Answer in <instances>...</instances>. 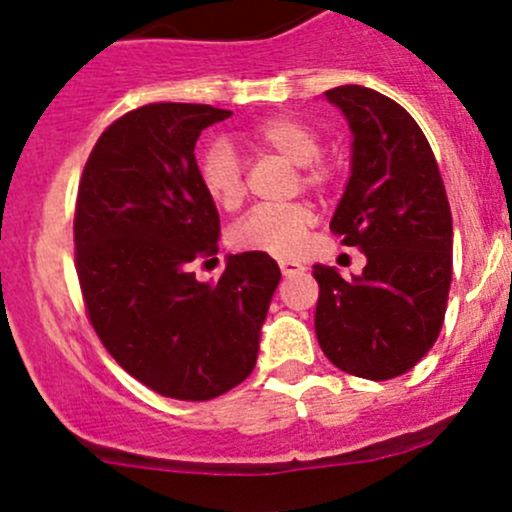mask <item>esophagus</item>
<instances>
[{
	"instance_id": "1",
	"label": "esophagus",
	"mask_w": 512,
	"mask_h": 512,
	"mask_svg": "<svg viewBox=\"0 0 512 512\" xmlns=\"http://www.w3.org/2000/svg\"><path fill=\"white\" fill-rule=\"evenodd\" d=\"M277 265H280L282 275L289 277V275H297V272H302L304 267L299 265V262H292V260H277Z\"/></svg>"
}]
</instances>
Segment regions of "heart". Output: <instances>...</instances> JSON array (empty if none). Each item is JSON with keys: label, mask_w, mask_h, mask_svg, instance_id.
<instances>
[{"label": "heart", "mask_w": 512, "mask_h": 512, "mask_svg": "<svg viewBox=\"0 0 512 512\" xmlns=\"http://www.w3.org/2000/svg\"><path fill=\"white\" fill-rule=\"evenodd\" d=\"M252 148L289 160L297 165L299 180L317 193H327L334 185L337 170L322 158V133L297 116H272L255 123L245 133ZM198 178L205 195L218 208L235 210L245 198V173L232 146L225 141L205 148L198 163ZM317 223L312 205L289 203L282 208H255L240 223L232 225L230 245L240 252H262V255L289 257L302 250L309 230Z\"/></svg>", "instance_id": "b5f03b06"}]
</instances>
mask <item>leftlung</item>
<instances>
[{
  "label": "left lung",
  "instance_id": "8db88e82",
  "mask_svg": "<svg viewBox=\"0 0 512 512\" xmlns=\"http://www.w3.org/2000/svg\"><path fill=\"white\" fill-rule=\"evenodd\" d=\"M327 98L354 133L352 178L329 230L359 247L352 282L314 265V332L337 369L386 381L414 369L436 344L453 275V220L436 156L411 113L366 86Z\"/></svg>",
  "mask_w": 512,
  "mask_h": 512
}]
</instances>
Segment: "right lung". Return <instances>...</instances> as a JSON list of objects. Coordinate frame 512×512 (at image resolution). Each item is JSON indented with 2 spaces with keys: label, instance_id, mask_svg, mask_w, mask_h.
<instances>
[{
  "label": "right lung",
  "instance_id": "1",
  "mask_svg": "<svg viewBox=\"0 0 512 512\" xmlns=\"http://www.w3.org/2000/svg\"><path fill=\"white\" fill-rule=\"evenodd\" d=\"M232 111L148 103L98 136L74 210L81 297L106 352L160 396L208 401L255 369L260 327L280 285L270 255L227 257L218 285L220 218L205 195L195 143Z\"/></svg>",
  "mask_w": 512,
  "mask_h": 512
}]
</instances>
